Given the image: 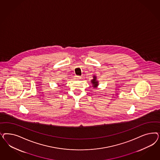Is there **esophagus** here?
<instances>
[{
	"instance_id": "1",
	"label": "esophagus",
	"mask_w": 160,
	"mask_h": 160,
	"mask_svg": "<svg viewBox=\"0 0 160 160\" xmlns=\"http://www.w3.org/2000/svg\"><path fill=\"white\" fill-rule=\"evenodd\" d=\"M81 76H76L74 77V79L75 80H79V79H81Z\"/></svg>"
}]
</instances>
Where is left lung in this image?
<instances>
[{
	"label": "left lung",
	"mask_w": 160,
	"mask_h": 160,
	"mask_svg": "<svg viewBox=\"0 0 160 160\" xmlns=\"http://www.w3.org/2000/svg\"><path fill=\"white\" fill-rule=\"evenodd\" d=\"M94 78H93V80H92V84H93V86L94 87H96L97 86H98V82H97V80H96V78L94 76V77H93Z\"/></svg>",
	"instance_id": "8db88e82"
}]
</instances>
